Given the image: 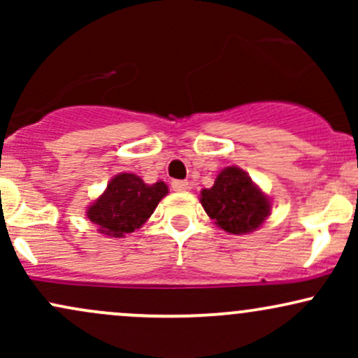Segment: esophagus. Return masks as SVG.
<instances>
[{
    "label": "esophagus",
    "instance_id": "34e87169",
    "mask_svg": "<svg viewBox=\"0 0 358 358\" xmlns=\"http://www.w3.org/2000/svg\"><path fill=\"white\" fill-rule=\"evenodd\" d=\"M171 188H173L175 192H185V190H188V182H185V180H173V182H171Z\"/></svg>",
    "mask_w": 358,
    "mask_h": 358
}]
</instances>
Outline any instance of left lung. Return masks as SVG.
Returning <instances> with one entry per match:
<instances>
[{"label":"left lung","instance_id":"8db88e82","mask_svg":"<svg viewBox=\"0 0 358 358\" xmlns=\"http://www.w3.org/2000/svg\"><path fill=\"white\" fill-rule=\"evenodd\" d=\"M200 203L215 225L237 236L256 231L271 215L269 196L237 166L224 168L213 187L200 192Z\"/></svg>","mask_w":358,"mask_h":358}]
</instances>
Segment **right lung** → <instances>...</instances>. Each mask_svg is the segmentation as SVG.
I'll list each match as a JSON object with an SVG mask.
<instances>
[{"label":"right lung","mask_w":358,"mask_h":358,"mask_svg":"<svg viewBox=\"0 0 358 358\" xmlns=\"http://www.w3.org/2000/svg\"><path fill=\"white\" fill-rule=\"evenodd\" d=\"M166 193L165 182L148 185L134 173H119L85 213L101 234L124 237L150 219Z\"/></svg>","instance_id":"1"}]
</instances>
